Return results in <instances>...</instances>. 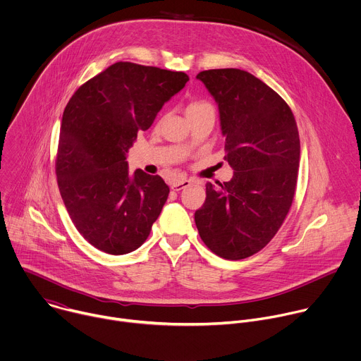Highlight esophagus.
<instances>
[{
	"instance_id": "esophagus-1",
	"label": "esophagus",
	"mask_w": 361,
	"mask_h": 361,
	"mask_svg": "<svg viewBox=\"0 0 361 361\" xmlns=\"http://www.w3.org/2000/svg\"><path fill=\"white\" fill-rule=\"evenodd\" d=\"M188 185H191V181H190V180H180V181H176V183L171 185V188H173L174 191H181V190L187 188Z\"/></svg>"
}]
</instances>
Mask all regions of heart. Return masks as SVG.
<instances>
[{
	"label": "heart",
	"instance_id": "heart-1",
	"mask_svg": "<svg viewBox=\"0 0 361 361\" xmlns=\"http://www.w3.org/2000/svg\"><path fill=\"white\" fill-rule=\"evenodd\" d=\"M201 106H208V104L201 103V102H195V103H191V104L188 106V109H187V110H190V109H197V107H201Z\"/></svg>",
	"mask_w": 361,
	"mask_h": 361
}]
</instances>
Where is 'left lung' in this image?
Segmentation results:
<instances>
[{"instance_id":"obj_1","label":"left lung","mask_w":361,"mask_h":361,"mask_svg":"<svg viewBox=\"0 0 361 361\" xmlns=\"http://www.w3.org/2000/svg\"><path fill=\"white\" fill-rule=\"evenodd\" d=\"M197 79L218 106L233 176L218 187L207 183L195 225L214 254L244 259L271 241L289 212L300 161L298 126L286 102L250 72L209 69Z\"/></svg>"}]
</instances>
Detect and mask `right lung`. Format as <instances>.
Here are the masks:
<instances>
[{"label":"right lung","mask_w":361,"mask_h":361,"mask_svg":"<svg viewBox=\"0 0 361 361\" xmlns=\"http://www.w3.org/2000/svg\"><path fill=\"white\" fill-rule=\"evenodd\" d=\"M187 82L184 72L116 62L66 104L58 185L76 229L94 248L125 255L147 239L170 188L160 176L130 173L128 153Z\"/></svg>","instance_id":"right-lung-1"}]
</instances>
